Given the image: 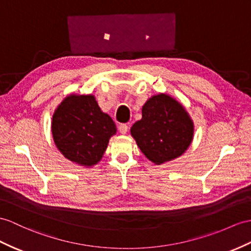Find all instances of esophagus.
<instances>
[{"label": "esophagus", "mask_w": 251, "mask_h": 251, "mask_svg": "<svg viewBox=\"0 0 251 251\" xmlns=\"http://www.w3.org/2000/svg\"><path fill=\"white\" fill-rule=\"evenodd\" d=\"M118 130L121 134H126L127 132V130H129V126L125 125V124H121V125L118 126Z\"/></svg>", "instance_id": "1"}]
</instances>
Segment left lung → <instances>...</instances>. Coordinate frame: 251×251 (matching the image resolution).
Here are the masks:
<instances>
[{"mask_svg": "<svg viewBox=\"0 0 251 251\" xmlns=\"http://www.w3.org/2000/svg\"><path fill=\"white\" fill-rule=\"evenodd\" d=\"M143 117L131 127L140 151L155 165L170 162L185 153L194 138V122L175 98L158 94L142 108Z\"/></svg>", "mask_w": 251, "mask_h": 251, "instance_id": "1", "label": "left lung"}]
</instances>
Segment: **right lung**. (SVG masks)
I'll return each mask as SVG.
<instances>
[{"label": "right lung", "mask_w": 251, "mask_h": 251, "mask_svg": "<svg viewBox=\"0 0 251 251\" xmlns=\"http://www.w3.org/2000/svg\"><path fill=\"white\" fill-rule=\"evenodd\" d=\"M51 131L55 146L67 160L93 167L101 161L117 129L94 95L71 94L54 111Z\"/></svg>", "instance_id": "obj_1"}]
</instances>
